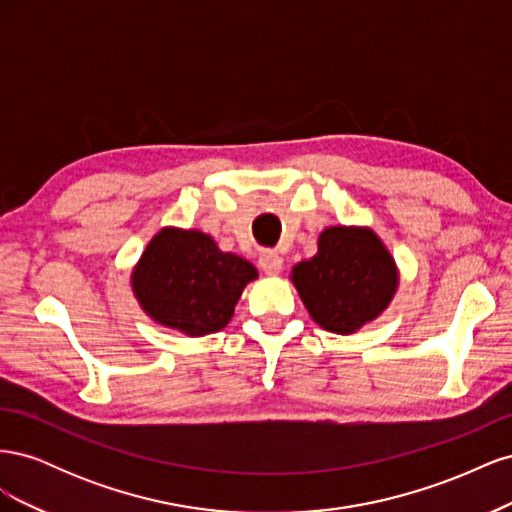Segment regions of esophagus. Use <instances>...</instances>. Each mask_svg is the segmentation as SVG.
<instances>
[{
  "label": "esophagus",
  "instance_id": "obj_1",
  "mask_svg": "<svg viewBox=\"0 0 512 512\" xmlns=\"http://www.w3.org/2000/svg\"><path fill=\"white\" fill-rule=\"evenodd\" d=\"M282 265H284V260L280 258V254H275V252H262L258 258V267L267 275H277L282 271Z\"/></svg>",
  "mask_w": 512,
  "mask_h": 512
}]
</instances>
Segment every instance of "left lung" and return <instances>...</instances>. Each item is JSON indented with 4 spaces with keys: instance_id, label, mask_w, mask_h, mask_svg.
<instances>
[{
    "instance_id": "8db88e82",
    "label": "left lung",
    "mask_w": 512,
    "mask_h": 512,
    "mask_svg": "<svg viewBox=\"0 0 512 512\" xmlns=\"http://www.w3.org/2000/svg\"><path fill=\"white\" fill-rule=\"evenodd\" d=\"M307 312L331 333H352L393 299V256L371 230L335 226L318 239V254L292 269Z\"/></svg>"
}]
</instances>
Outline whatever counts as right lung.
<instances>
[{"label":"right lung","mask_w":512,"mask_h":512,"mask_svg":"<svg viewBox=\"0 0 512 512\" xmlns=\"http://www.w3.org/2000/svg\"><path fill=\"white\" fill-rule=\"evenodd\" d=\"M256 277L252 262L220 252L209 235L164 228L143 252L132 286L153 320L200 337L226 327L241 290Z\"/></svg>","instance_id":"obj_1"}]
</instances>
